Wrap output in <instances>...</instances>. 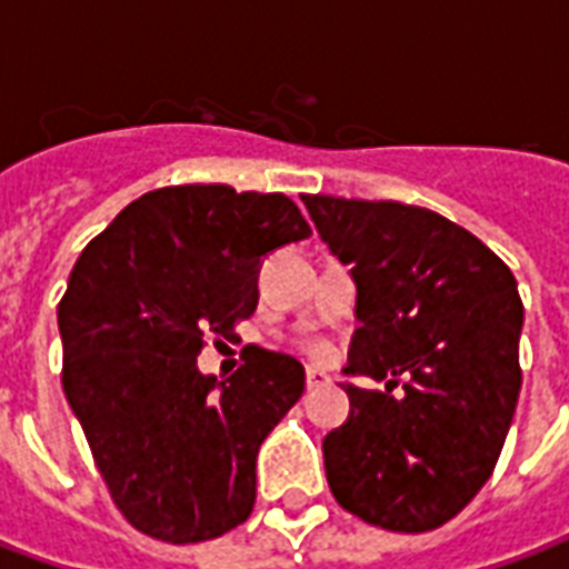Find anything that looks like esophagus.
<instances>
[{
  "label": "esophagus",
  "instance_id": "34e87169",
  "mask_svg": "<svg viewBox=\"0 0 569 569\" xmlns=\"http://www.w3.org/2000/svg\"><path fill=\"white\" fill-rule=\"evenodd\" d=\"M326 383H332V375H326L320 369H308V390L313 387H326Z\"/></svg>",
  "mask_w": 569,
  "mask_h": 569
}]
</instances>
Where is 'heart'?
<instances>
[{
	"label": "heart",
	"mask_w": 569,
	"mask_h": 569,
	"mask_svg": "<svg viewBox=\"0 0 569 569\" xmlns=\"http://www.w3.org/2000/svg\"><path fill=\"white\" fill-rule=\"evenodd\" d=\"M308 350L313 353V357H326L329 353V347H326V341H310Z\"/></svg>",
	"instance_id": "1"
}]
</instances>
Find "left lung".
<instances>
[{
  "instance_id": "obj_1",
  "label": "left lung",
  "mask_w": 569,
  "mask_h": 569,
  "mask_svg": "<svg viewBox=\"0 0 569 569\" xmlns=\"http://www.w3.org/2000/svg\"><path fill=\"white\" fill-rule=\"evenodd\" d=\"M357 280L350 418L322 439L335 500L366 525L427 533L472 502L512 427L525 305L476 234L399 200L301 194ZM407 375L403 393L392 396Z\"/></svg>"
}]
</instances>
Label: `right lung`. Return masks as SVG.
<instances>
[{
    "label": "right lung",
    "mask_w": 569,
    "mask_h": 569,
    "mask_svg": "<svg viewBox=\"0 0 569 569\" xmlns=\"http://www.w3.org/2000/svg\"><path fill=\"white\" fill-rule=\"evenodd\" d=\"M310 237L296 200L231 186L142 194L81 249L60 308L63 390L118 512L173 546L256 506L261 441L305 393V366L252 347L216 381L200 350L259 305V264Z\"/></svg>",
    "instance_id": "add662e5"
}]
</instances>
